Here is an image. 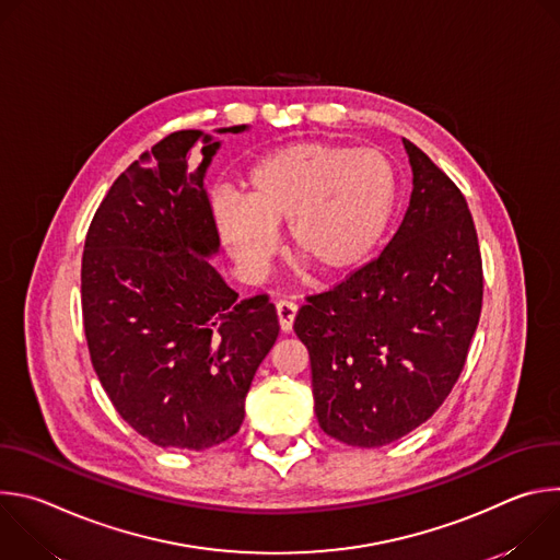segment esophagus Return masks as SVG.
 Listing matches in <instances>:
<instances>
[{"instance_id":"obj_1","label":"esophagus","mask_w":560,"mask_h":560,"mask_svg":"<svg viewBox=\"0 0 560 560\" xmlns=\"http://www.w3.org/2000/svg\"><path fill=\"white\" fill-rule=\"evenodd\" d=\"M277 314H279V326L283 332H290L292 330V324H294V316H296V303L292 301H279L277 303Z\"/></svg>"}]
</instances>
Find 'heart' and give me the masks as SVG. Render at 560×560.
<instances>
[{
	"label": "heart",
	"instance_id": "obj_1",
	"mask_svg": "<svg viewBox=\"0 0 560 560\" xmlns=\"http://www.w3.org/2000/svg\"><path fill=\"white\" fill-rule=\"evenodd\" d=\"M398 203V175L378 148L301 141L264 154L246 197L223 190L212 201L217 230L234 261L259 277L277 250V225L290 223L299 264L346 277L378 250Z\"/></svg>",
	"mask_w": 560,
	"mask_h": 560
}]
</instances>
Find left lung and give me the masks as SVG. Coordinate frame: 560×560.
I'll return each mask as SVG.
<instances>
[{
    "label": "left lung",
    "instance_id": "left-lung-1",
    "mask_svg": "<svg viewBox=\"0 0 560 560\" xmlns=\"http://www.w3.org/2000/svg\"><path fill=\"white\" fill-rule=\"evenodd\" d=\"M410 208L385 250L307 294V348L322 430L381 447L425 423L458 381L483 305V261L458 186L412 141Z\"/></svg>",
    "mask_w": 560,
    "mask_h": 560
}]
</instances>
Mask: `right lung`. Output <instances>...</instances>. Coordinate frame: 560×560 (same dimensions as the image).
I'll list each match as a JSON object with an SVG mask.
<instances>
[{
    "instance_id": "obj_1",
    "label": "right lung",
    "mask_w": 560,
    "mask_h": 560,
    "mask_svg": "<svg viewBox=\"0 0 560 560\" xmlns=\"http://www.w3.org/2000/svg\"><path fill=\"white\" fill-rule=\"evenodd\" d=\"M217 148L203 130L156 141L115 179L86 234L93 368L121 419L159 447L208 450L234 436L279 337L270 296L238 299L208 264L219 232L203 175Z\"/></svg>"
}]
</instances>
